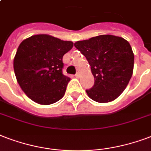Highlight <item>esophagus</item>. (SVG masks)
I'll list each match as a JSON object with an SVG mask.
<instances>
[{"instance_id":"obj_1","label":"esophagus","mask_w":151,"mask_h":151,"mask_svg":"<svg viewBox=\"0 0 151 151\" xmlns=\"http://www.w3.org/2000/svg\"><path fill=\"white\" fill-rule=\"evenodd\" d=\"M75 77H76V78H80V73H76V74H75Z\"/></svg>"}]
</instances>
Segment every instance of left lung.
<instances>
[{
  "instance_id": "obj_1",
  "label": "left lung",
  "mask_w": 151,
  "mask_h": 151,
  "mask_svg": "<svg viewBox=\"0 0 151 151\" xmlns=\"http://www.w3.org/2000/svg\"><path fill=\"white\" fill-rule=\"evenodd\" d=\"M74 47L86 58L94 77V86L86 89L99 103L114 101L124 91L133 73L134 54L127 40L102 35L78 41Z\"/></svg>"
}]
</instances>
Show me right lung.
Instances as JSON below:
<instances>
[{
  "mask_svg": "<svg viewBox=\"0 0 151 151\" xmlns=\"http://www.w3.org/2000/svg\"><path fill=\"white\" fill-rule=\"evenodd\" d=\"M71 41L48 35H35L19 44L13 67L25 94L40 104H51L64 96L70 78L63 73V55L72 49Z\"/></svg>",
  "mask_w": 151,
  "mask_h": 151,
  "instance_id": "add662e5",
  "label": "right lung"
}]
</instances>
